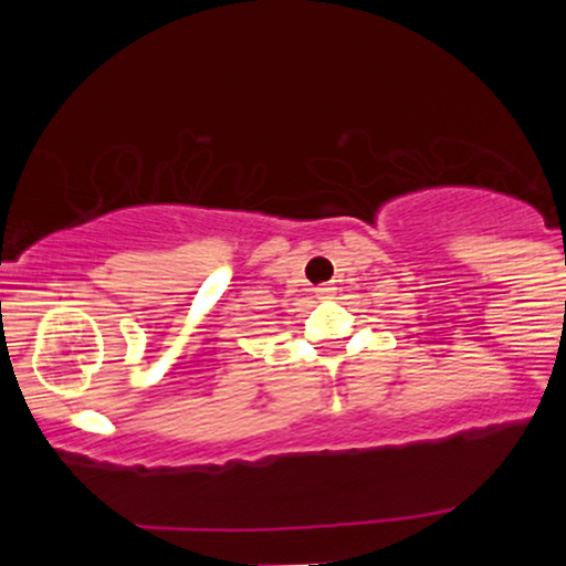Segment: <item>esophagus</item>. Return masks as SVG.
<instances>
[{
    "mask_svg": "<svg viewBox=\"0 0 566 566\" xmlns=\"http://www.w3.org/2000/svg\"><path fill=\"white\" fill-rule=\"evenodd\" d=\"M332 293H335L332 285H322V289H316V296H319V298H332Z\"/></svg>",
    "mask_w": 566,
    "mask_h": 566,
    "instance_id": "esophagus-1",
    "label": "esophagus"
}]
</instances>
